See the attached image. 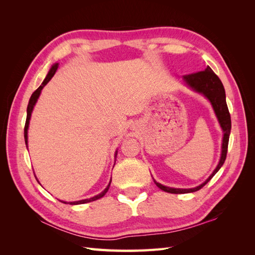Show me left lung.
Returning <instances> with one entry per match:
<instances>
[{
	"instance_id": "obj_1",
	"label": "left lung",
	"mask_w": 255,
	"mask_h": 255,
	"mask_svg": "<svg viewBox=\"0 0 255 255\" xmlns=\"http://www.w3.org/2000/svg\"><path fill=\"white\" fill-rule=\"evenodd\" d=\"M183 80L191 89H194L196 92H199V94L203 95L205 98L208 99V101L211 102L214 112L216 116H217L219 125L223 130L221 156H220L219 164L217 165V167H216L214 172L208 176V179L204 183L199 185V186L195 188H189V189L171 188V187L164 186V185L154 181V183L156 184L157 187H159L161 190H164L166 192H170V194H187V192H194L201 189L206 183L211 181L212 177L217 173L219 169L222 167L223 163H225V160L227 158L229 138L231 133V116H230L227 101H226L225 87H223L220 79L214 73L212 69L210 67H207L203 71L184 75Z\"/></svg>"
}]
</instances>
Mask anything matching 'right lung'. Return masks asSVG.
<instances>
[{
    "label": "right lung",
    "mask_w": 255,
    "mask_h": 255,
    "mask_svg": "<svg viewBox=\"0 0 255 255\" xmlns=\"http://www.w3.org/2000/svg\"><path fill=\"white\" fill-rule=\"evenodd\" d=\"M57 68H58V64H54L53 66H52V68L50 69V71H49V73H48V75H47V78L44 79V81L42 82V84L40 85L39 87H38L34 92H33V95H32V97H30V99H29V102H28V105H27V116H26V121H25V127H24V139H25V144L27 145V128H28V125H29V119H30V116H32V112H33V109H34V106H35V104H36V102H37V100H38V98H39V96H40V92H41V90H42V88L45 86V85H47L49 82H50V80L53 78V75L55 74V72H56V70H57ZM116 155H117V152H116ZM115 155V156H116ZM111 182H112V180H111ZM111 182H110V184L107 185V187L101 192V194H99V195H97V196H95V197H92V198H89V199H85V200H81V201H74V202H69L70 204H72V205H75V204H83V203H88V202H91V201H96V200H98V199H100V198H102L107 191H109V188H110V186H111ZM60 202H63V203H67V202H65V201H60Z\"/></svg>",
    "instance_id": "1"
}]
</instances>
